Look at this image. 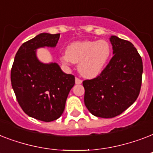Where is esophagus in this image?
I'll list each match as a JSON object with an SVG mask.
<instances>
[{"mask_svg": "<svg viewBox=\"0 0 153 153\" xmlns=\"http://www.w3.org/2000/svg\"><path fill=\"white\" fill-rule=\"evenodd\" d=\"M82 82V81L81 79H79V78H75V84L79 85V84H81Z\"/></svg>", "mask_w": 153, "mask_h": 153, "instance_id": "esophagus-1", "label": "esophagus"}]
</instances>
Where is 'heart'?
I'll return each instance as SVG.
<instances>
[{"label": "heart", "instance_id": "1", "mask_svg": "<svg viewBox=\"0 0 153 153\" xmlns=\"http://www.w3.org/2000/svg\"><path fill=\"white\" fill-rule=\"evenodd\" d=\"M111 55V47L105 40L77 41L69 44L66 54L60 58L62 62L79 63L82 76L93 79L100 74Z\"/></svg>", "mask_w": 153, "mask_h": 153}]
</instances>
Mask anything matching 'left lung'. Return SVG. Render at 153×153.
<instances>
[{"label":"left lung","mask_w":153,"mask_h":153,"mask_svg":"<svg viewBox=\"0 0 153 153\" xmlns=\"http://www.w3.org/2000/svg\"><path fill=\"white\" fill-rule=\"evenodd\" d=\"M109 40L114 56L99 75L82 82L85 105L102 118L120 115L133 105L142 81V59L133 44L116 36Z\"/></svg>","instance_id":"left-lung-1"}]
</instances>
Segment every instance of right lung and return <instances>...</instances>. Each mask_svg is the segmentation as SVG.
Wrapping results in <instances>:
<instances>
[{"instance_id": "1", "label": "right lung", "mask_w": 153, "mask_h": 153, "mask_svg": "<svg viewBox=\"0 0 153 153\" xmlns=\"http://www.w3.org/2000/svg\"><path fill=\"white\" fill-rule=\"evenodd\" d=\"M60 34L40 33L25 42L16 54L11 82L17 102L25 114L50 122L62 114L74 76L62 71L56 62L43 63L36 49L55 48Z\"/></svg>"}]
</instances>
